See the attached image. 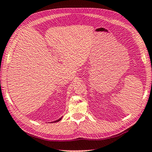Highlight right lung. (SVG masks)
Here are the masks:
<instances>
[{"label": "right lung", "instance_id": "add662e5", "mask_svg": "<svg viewBox=\"0 0 152 152\" xmlns=\"http://www.w3.org/2000/svg\"><path fill=\"white\" fill-rule=\"evenodd\" d=\"M61 118H62V117H61L60 118V119H58V120H56V121H53V123H56V122H58L59 121H60L61 119ZM51 123H52V122H51Z\"/></svg>", "mask_w": 152, "mask_h": 152}]
</instances>
